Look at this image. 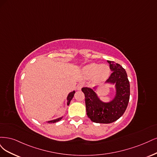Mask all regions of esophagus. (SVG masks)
Returning a JSON list of instances; mask_svg holds the SVG:
<instances>
[{
  "instance_id": "esophagus-1",
  "label": "esophagus",
  "mask_w": 157,
  "mask_h": 157,
  "mask_svg": "<svg viewBox=\"0 0 157 157\" xmlns=\"http://www.w3.org/2000/svg\"><path fill=\"white\" fill-rule=\"evenodd\" d=\"M83 87V83H79L77 85V87H76V89L78 90H80Z\"/></svg>"
}]
</instances>
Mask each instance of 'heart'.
Returning a JSON list of instances; mask_svg holds the SVG:
<instances>
[{"label":"heart","instance_id":"obj_1","mask_svg":"<svg viewBox=\"0 0 157 157\" xmlns=\"http://www.w3.org/2000/svg\"><path fill=\"white\" fill-rule=\"evenodd\" d=\"M82 72L86 78H94L97 82H102L107 79L110 74V68L106 64L91 63L83 68Z\"/></svg>","mask_w":157,"mask_h":157}]
</instances>
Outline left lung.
<instances>
[{
	"mask_svg": "<svg viewBox=\"0 0 157 157\" xmlns=\"http://www.w3.org/2000/svg\"><path fill=\"white\" fill-rule=\"evenodd\" d=\"M112 71L106 83L115 85V96L109 102L100 100L93 89L83 87L86 112L89 118L97 123H112L123 115L130 98V83L125 70L119 64L108 60Z\"/></svg>",
	"mask_w": 157,
	"mask_h": 157,
	"instance_id": "1",
	"label": "left lung"
}]
</instances>
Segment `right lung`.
<instances>
[{
    "label": "right lung",
    "mask_w": 157,
    "mask_h": 157,
    "mask_svg": "<svg viewBox=\"0 0 157 157\" xmlns=\"http://www.w3.org/2000/svg\"><path fill=\"white\" fill-rule=\"evenodd\" d=\"M74 93H75V91L74 90L73 92H71V93H70L68 94V97H67V105H68L70 104V101H71L72 99L73 98ZM62 118H63V117H60V118H58V119H54V120L49 121H48V123H56V122H58V121H59Z\"/></svg>",
    "instance_id": "right-lung-1"
}]
</instances>
